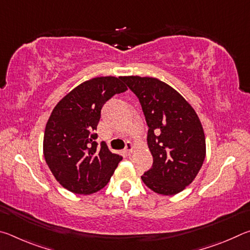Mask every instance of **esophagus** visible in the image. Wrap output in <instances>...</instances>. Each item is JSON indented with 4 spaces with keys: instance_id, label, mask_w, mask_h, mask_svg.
I'll list each match as a JSON object with an SVG mask.
<instances>
[{
    "instance_id": "obj_1",
    "label": "esophagus",
    "mask_w": 250,
    "mask_h": 250,
    "mask_svg": "<svg viewBox=\"0 0 250 250\" xmlns=\"http://www.w3.org/2000/svg\"><path fill=\"white\" fill-rule=\"evenodd\" d=\"M132 151H133V145H132V142L128 141V142H126V145H125V152L126 154H131V153H132Z\"/></svg>"
}]
</instances>
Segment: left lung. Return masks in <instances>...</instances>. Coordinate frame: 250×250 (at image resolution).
<instances>
[{
	"label": "left lung",
	"mask_w": 250,
	"mask_h": 250,
	"mask_svg": "<svg viewBox=\"0 0 250 250\" xmlns=\"http://www.w3.org/2000/svg\"><path fill=\"white\" fill-rule=\"evenodd\" d=\"M146 116L153 164L141 176L161 195H175L192 183L206 155L205 134L195 110L174 88L153 77L125 76Z\"/></svg>",
	"instance_id": "1"
}]
</instances>
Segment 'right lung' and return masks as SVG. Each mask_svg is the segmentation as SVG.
Here are the masks:
<instances>
[{
  "label": "right lung",
  "mask_w": 250,
  "mask_h": 250,
  "mask_svg": "<svg viewBox=\"0 0 250 250\" xmlns=\"http://www.w3.org/2000/svg\"><path fill=\"white\" fill-rule=\"evenodd\" d=\"M128 88L122 77H96L74 88L55 105L46 124L43 151L55 179L75 194L96 193L111 179L122 156L100 146L97 125L103 105Z\"/></svg>",
  "instance_id": "obj_1"
}]
</instances>
